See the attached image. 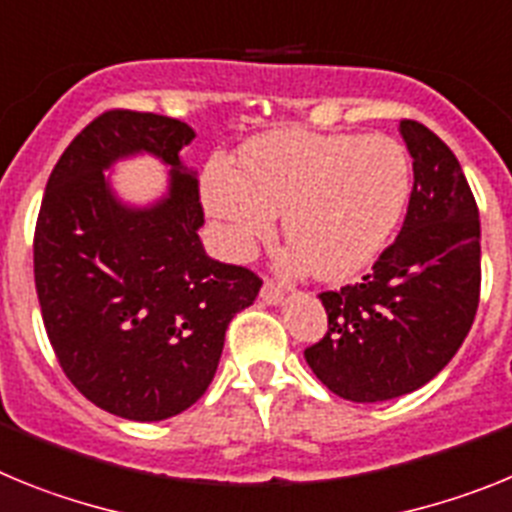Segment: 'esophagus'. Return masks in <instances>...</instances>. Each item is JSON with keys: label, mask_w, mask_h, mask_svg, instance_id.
<instances>
[{"label": "esophagus", "mask_w": 512, "mask_h": 512, "mask_svg": "<svg viewBox=\"0 0 512 512\" xmlns=\"http://www.w3.org/2000/svg\"><path fill=\"white\" fill-rule=\"evenodd\" d=\"M260 299L265 301V304H281L283 301V288L281 286H275L273 281H265L262 283V288H260Z\"/></svg>", "instance_id": "obj_1"}]
</instances>
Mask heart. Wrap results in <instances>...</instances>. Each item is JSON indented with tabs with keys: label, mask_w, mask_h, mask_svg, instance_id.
Segmentation results:
<instances>
[{
	"label": "heart",
	"mask_w": 512,
	"mask_h": 512,
	"mask_svg": "<svg viewBox=\"0 0 512 512\" xmlns=\"http://www.w3.org/2000/svg\"><path fill=\"white\" fill-rule=\"evenodd\" d=\"M412 190V164L399 141L371 133L273 131L242 149L239 170L224 162L203 175V203L231 252L268 239L283 211L288 268L340 281L381 255Z\"/></svg>",
	"instance_id": "heart-1"
}]
</instances>
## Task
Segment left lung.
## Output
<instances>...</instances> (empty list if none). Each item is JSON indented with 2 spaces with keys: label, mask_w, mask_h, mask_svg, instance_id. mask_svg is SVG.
<instances>
[{
  "label": "left lung",
  "mask_w": 512,
  "mask_h": 512,
  "mask_svg": "<svg viewBox=\"0 0 512 512\" xmlns=\"http://www.w3.org/2000/svg\"><path fill=\"white\" fill-rule=\"evenodd\" d=\"M415 185L402 231L361 283L319 293L327 335L309 368L350 402H386L428 384L469 335L479 306V211L459 159L417 121L399 123Z\"/></svg>",
  "instance_id": "left-lung-1"
}]
</instances>
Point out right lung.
<instances>
[{
  "instance_id": "add662e5",
  "label": "right lung",
  "mask_w": 512,
  "mask_h": 512,
  "mask_svg": "<svg viewBox=\"0 0 512 512\" xmlns=\"http://www.w3.org/2000/svg\"><path fill=\"white\" fill-rule=\"evenodd\" d=\"M193 139L167 115H97L53 167L35 224V291L53 353L84 397L126 420H167L198 402L226 327L262 286L203 250L198 180L180 159ZM133 153L171 167L168 193L144 209L126 207L104 175Z\"/></svg>"
}]
</instances>
